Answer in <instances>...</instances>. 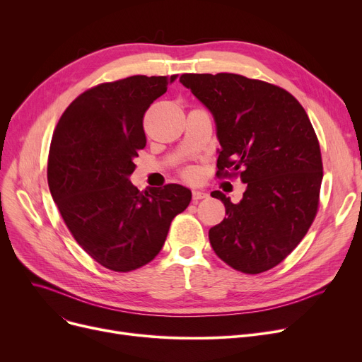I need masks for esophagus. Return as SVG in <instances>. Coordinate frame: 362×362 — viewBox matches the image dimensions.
Masks as SVG:
<instances>
[{"instance_id":"esophagus-1","label":"esophagus","mask_w":362,"mask_h":362,"mask_svg":"<svg viewBox=\"0 0 362 362\" xmlns=\"http://www.w3.org/2000/svg\"><path fill=\"white\" fill-rule=\"evenodd\" d=\"M192 195H194V201H199V199H205V198H208L210 195H208L205 191H198V189H195V191L192 192Z\"/></svg>"}]
</instances>
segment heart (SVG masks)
<instances>
[{
    "instance_id": "obj_1",
    "label": "heart",
    "mask_w": 362,
    "mask_h": 362,
    "mask_svg": "<svg viewBox=\"0 0 362 362\" xmlns=\"http://www.w3.org/2000/svg\"><path fill=\"white\" fill-rule=\"evenodd\" d=\"M187 176H192V171H191V170H189V171H187Z\"/></svg>"
}]
</instances>
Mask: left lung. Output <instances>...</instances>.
I'll list each match as a JSON object with an SVG mask.
<instances>
[{"label":"left lung","mask_w":362,"mask_h":362,"mask_svg":"<svg viewBox=\"0 0 362 362\" xmlns=\"http://www.w3.org/2000/svg\"><path fill=\"white\" fill-rule=\"evenodd\" d=\"M180 82L214 116L217 177L246 183L238 204L211 192L227 216L208 232L213 250L238 272H267L296 248L318 211L322 161L308 114L286 89L242 74L185 73Z\"/></svg>","instance_id":"obj_1"}]
</instances>
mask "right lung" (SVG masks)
Here are the masks:
<instances>
[{"label": "right lung", "mask_w": 362, "mask_h": 362, "mask_svg": "<svg viewBox=\"0 0 362 362\" xmlns=\"http://www.w3.org/2000/svg\"><path fill=\"white\" fill-rule=\"evenodd\" d=\"M177 78L130 76L81 93L49 145L47 177L74 240L103 267L127 273L154 259L192 194L168 183L139 191L129 176L146 145L144 116Z\"/></svg>", "instance_id": "1"}]
</instances>
